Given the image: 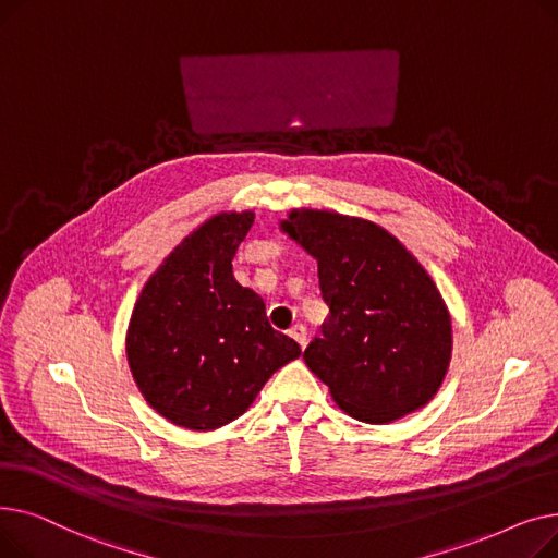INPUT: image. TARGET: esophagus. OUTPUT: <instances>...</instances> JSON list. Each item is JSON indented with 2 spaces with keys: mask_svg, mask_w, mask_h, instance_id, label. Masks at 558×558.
<instances>
[{
  "mask_svg": "<svg viewBox=\"0 0 558 558\" xmlns=\"http://www.w3.org/2000/svg\"><path fill=\"white\" fill-rule=\"evenodd\" d=\"M289 337L291 339H296V343L301 345V348H305L307 345V330H305V326L303 324H296L294 328L289 330Z\"/></svg>",
  "mask_w": 558,
  "mask_h": 558,
  "instance_id": "esophagus-1",
  "label": "esophagus"
}]
</instances>
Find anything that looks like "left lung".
<instances>
[{"label": "left lung", "mask_w": 558, "mask_h": 558, "mask_svg": "<svg viewBox=\"0 0 558 558\" xmlns=\"http://www.w3.org/2000/svg\"><path fill=\"white\" fill-rule=\"evenodd\" d=\"M280 230L318 264L330 314L305 364L348 416L387 425L425 407L452 357V320L423 264L391 232L332 210H291Z\"/></svg>", "instance_id": "8db88e82"}]
</instances>
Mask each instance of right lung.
Returning <instances> with one entry per match:
<instances>
[{"instance_id": "add662e5", "label": "right lung", "mask_w": 558, "mask_h": 558, "mask_svg": "<svg viewBox=\"0 0 558 558\" xmlns=\"http://www.w3.org/2000/svg\"><path fill=\"white\" fill-rule=\"evenodd\" d=\"M255 215L201 223L146 280L126 330L135 385L169 423L210 432L240 418L267 379L301 355L264 301L232 276Z\"/></svg>"}]
</instances>
